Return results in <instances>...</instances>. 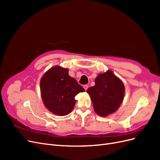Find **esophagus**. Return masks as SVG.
Wrapping results in <instances>:
<instances>
[{
	"instance_id": "1",
	"label": "esophagus",
	"mask_w": 160,
	"mask_h": 160,
	"mask_svg": "<svg viewBox=\"0 0 160 160\" xmlns=\"http://www.w3.org/2000/svg\"><path fill=\"white\" fill-rule=\"evenodd\" d=\"M83 88H84L85 90L86 91L87 89H88V85H83Z\"/></svg>"
}]
</instances>
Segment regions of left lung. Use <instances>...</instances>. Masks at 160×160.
<instances>
[{"label":"left lung","instance_id":"obj_1","mask_svg":"<svg viewBox=\"0 0 160 160\" xmlns=\"http://www.w3.org/2000/svg\"><path fill=\"white\" fill-rule=\"evenodd\" d=\"M95 83L94 86L87 90L95 111L102 117L114 113L123 99L125 88L122 81L108 71L98 75Z\"/></svg>","mask_w":160,"mask_h":160}]
</instances>
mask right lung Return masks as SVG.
Wrapping results in <instances>:
<instances>
[{"mask_svg": "<svg viewBox=\"0 0 160 160\" xmlns=\"http://www.w3.org/2000/svg\"><path fill=\"white\" fill-rule=\"evenodd\" d=\"M41 91L45 107L57 115L69 114L74 108L75 97L84 88L69 75L68 69L54 67L43 75Z\"/></svg>", "mask_w": 160, "mask_h": 160, "instance_id": "right-lung-1", "label": "right lung"}]
</instances>
